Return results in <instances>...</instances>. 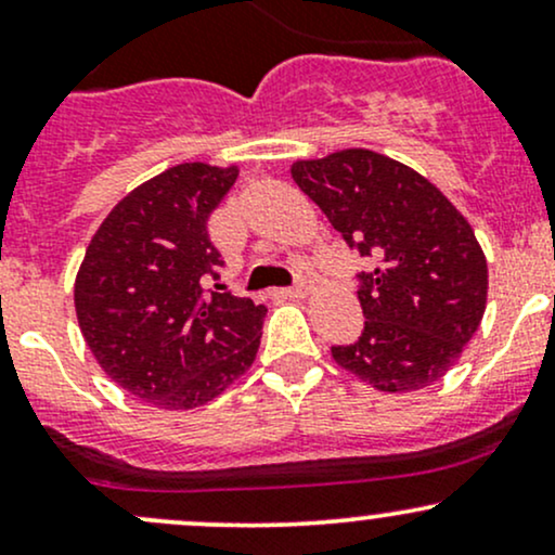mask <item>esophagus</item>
I'll list each match as a JSON object with an SVG mask.
<instances>
[{
    "label": "esophagus",
    "instance_id": "esophagus-1",
    "mask_svg": "<svg viewBox=\"0 0 555 555\" xmlns=\"http://www.w3.org/2000/svg\"><path fill=\"white\" fill-rule=\"evenodd\" d=\"M308 289H310V273H308V269H299L297 276H295V284L286 289V295H289V297H305V295H308Z\"/></svg>",
    "mask_w": 555,
    "mask_h": 555
}]
</instances>
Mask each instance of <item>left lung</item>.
Here are the masks:
<instances>
[{"label":"left lung","instance_id":"8db88e82","mask_svg":"<svg viewBox=\"0 0 555 555\" xmlns=\"http://www.w3.org/2000/svg\"><path fill=\"white\" fill-rule=\"evenodd\" d=\"M292 177L371 263L358 273L365 326L331 347L334 360L378 391L436 384L486 313L488 263L473 227L436 184L375 151L297 162Z\"/></svg>","mask_w":555,"mask_h":555}]
</instances>
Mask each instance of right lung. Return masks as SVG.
I'll return each instance as SVG.
<instances>
[{
    "label": "right lung",
    "mask_w": 555,
    "mask_h": 555,
    "mask_svg": "<svg viewBox=\"0 0 555 555\" xmlns=\"http://www.w3.org/2000/svg\"><path fill=\"white\" fill-rule=\"evenodd\" d=\"M237 167L177 164L122 197L75 279L86 344L114 384L162 410L219 397L256 360L263 305L216 284L224 258L208 216Z\"/></svg>",
    "instance_id": "1"
}]
</instances>
